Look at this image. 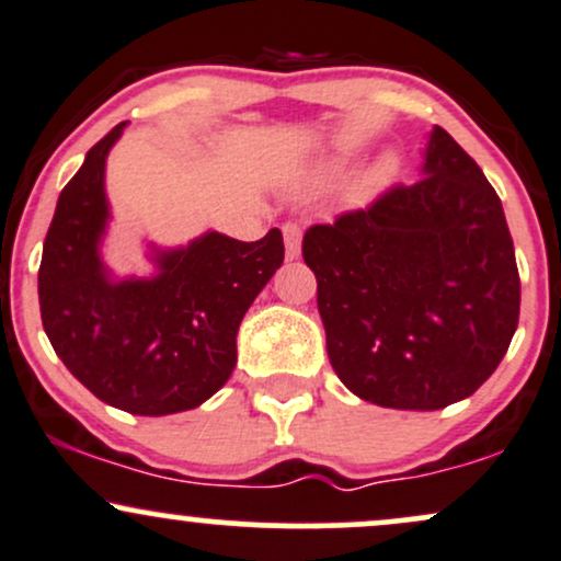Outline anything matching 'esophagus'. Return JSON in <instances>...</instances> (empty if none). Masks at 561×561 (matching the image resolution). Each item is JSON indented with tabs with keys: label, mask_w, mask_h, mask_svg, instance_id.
<instances>
[{
	"label": "esophagus",
	"mask_w": 561,
	"mask_h": 561,
	"mask_svg": "<svg viewBox=\"0 0 561 561\" xmlns=\"http://www.w3.org/2000/svg\"><path fill=\"white\" fill-rule=\"evenodd\" d=\"M282 234H285L287 259H298V255H300V240H302V231H300L298 224H285V227H282Z\"/></svg>",
	"instance_id": "obj_1"
}]
</instances>
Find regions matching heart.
Returning a JSON list of instances; mask_svg holds the SVG:
<instances>
[{"instance_id": "1", "label": "heart", "mask_w": 561, "mask_h": 561, "mask_svg": "<svg viewBox=\"0 0 561 561\" xmlns=\"http://www.w3.org/2000/svg\"><path fill=\"white\" fill-rule=\"evenodd\" d=\"M396 169H398L396 158H392V156L379 158L377 163H371L369 169L362 173V179H358V182L353 184V197H356L358 203H364V199L375 197L377 192L382 190V186L388 184L392 176H396Z\"/></svg>"}]
</instances>
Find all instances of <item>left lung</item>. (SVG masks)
Masks as SVG:
<instances>
[{
	"label": "left lung",
	"mask_w": 561,
	"mask_h": 561,
	"mask_svg": "<svg viewBox=\"0 0 561 561\" xmlns=\"http://www.w3.org/2000/svg\"><path fill=\"white\" fill-rule=\"evenodd\" d=\"M422 171L302 237L332 369L385 409L472 396L519 321L514 242L480 165L435 126Z\"/></svg>",
	"instance_id": "1"
}]
</instances>
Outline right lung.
I'll return each mask as SVG.
<instances>
[{"mask_svg":"<svg viewBox=\"0 0 561 561\" xmlns=\"http://www.w3.org/2000/svg\"><path fill=\"white\" fill-rule=\"evenodd\" d=\"M105 134L60 192L38 266L42 324L60 362L89 392L139 416L197 409L231 377L237 330L285 261L282 231L259 242L205 231L156 250L150 279H113L100 259L105 160L124 134Z\"/></svg>","mask_w":561,"mask_h":561,"instance_id":"right-lung-1","label":"right lung"}]
</instances>
